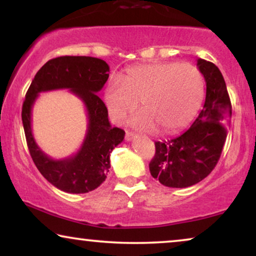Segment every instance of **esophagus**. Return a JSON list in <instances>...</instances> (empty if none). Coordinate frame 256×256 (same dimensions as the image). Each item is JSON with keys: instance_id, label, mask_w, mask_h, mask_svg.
<instances>
[{"instance_id": "obj_1", "label": "esophagus", "mask_w": 256, "mask_h": 256, "mask_svg": "<svg viewBox=\"0 0 256 256\" xmlns=\"http://www.w3.org/2000/svg\"><path fill=\"white\" fill-rule=\"evenodd\" d=\"M136 138V134L135 132H126V140H127V141H132V138Z\"/></svg>"}]
</instances>
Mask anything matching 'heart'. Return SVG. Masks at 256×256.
I'll return each mask as SVG.
<instances>
[{"mask_svg":"<svg viewBox=\"0 0 256 256\" xmlns=\"http://www.w3.org/2000/svg\"><path fill=\"white\" fill-rule=\"evenodd\" d=\"M204 79L190 62H150L130 68L124 76L108 82L104 100L112 121L121 124L141 100L142 110L132 124L152 132L158 127L174 132L186 127L200 107Z\"/></svg>","mask_w":256,"mask_h":256,"instance_id":"obj_1","label":"heart"}]
</instances>
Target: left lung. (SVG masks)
<instances>
[{
  "label": "left lung",
  "mask_w": 256,
  "mask_h": 256,
  "mask_svg": "<svg viewBox=\"0 0 256 256\" xmlns=\"http://www.w3.org/2000/svg\"><path fill=\"white\" fill-rule=\"evenodd\" d=\"M197 66L206 82L204 107L180 136L155 142L156 152L149 164L152 176L168 188H188L208 177L227 138L232 104L225 80L213 62L199 58Z\"/></svg>",
  "instance_id": "1"
}]
</instances>
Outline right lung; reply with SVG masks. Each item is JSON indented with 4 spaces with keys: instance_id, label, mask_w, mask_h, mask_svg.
I'll return each instance as SVG.
<instances>
[{
    "instance_id": "obj_1",
    "label": "right lung",
    "mask_w": 256,
    "mask_h": 256,
    "mask_svg": "<svg viewBox=\"0 0 256 256\" xmlns=\"http://www.w3.org/2000/svg\"><path fill=\"white\" fill-rule=\"evenodd\" d=\"M110 66L102 59L85 56L54 58L36 73L26 94L22 121L26 144L34 166L45 180L68 194H86L100 186L110 168V152L124 138V132L112 127L106 104L98 96L106 84ZM68 88L86 104L89 124L86 140L74 156L54 160L36 146L30 129V110L38 94Z\"/></svg>"
}]
</instances>
